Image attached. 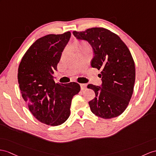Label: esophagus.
I'll return each mask as SVG.
<instances>
[{"label": "esophagus", "mask_w": 156, "mask_h": 156, "mask_svg": "<svg viewBox=\"0 0 156 156\" xmlns=\"http://www.w3.org/2000/svg\"><path fill=\"white\" fill-rule=\"evenodd\" d=\"M81 90H85L87 89V84H80Z\"/></svg>", "instance_id": "1"}]
</instances>
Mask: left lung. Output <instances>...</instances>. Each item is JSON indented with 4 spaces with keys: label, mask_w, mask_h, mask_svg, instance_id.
Segmentation results:
<instances>
[{
    "label": "left lung",
    "mask_w": 156,
    "mask_h": 156,
    "mask_svg": "<svg viewBox=\"0 0 156 156\" xmlns=\"http://www.w3.org/2000/svg\"><path fill=\"white\" fill-rule=\"evenodd\" d=\"M73 34L77 40L88 41L94 54L91 66L101 70V86H87L95 93L89 102L91 112L105 119L120 115L128 107L135 83V64L130 50L119 36L103 28Z\"/></svg>",
    "instance_id": "obj_1"
}]
</instances>
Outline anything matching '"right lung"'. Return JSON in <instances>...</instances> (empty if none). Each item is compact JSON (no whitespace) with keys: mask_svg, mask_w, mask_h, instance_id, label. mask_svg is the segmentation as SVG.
Returning <instances> with one entry per match:
<instances>
[{"mask_svg":"<svg viewBox=\"0 0 156 156\" xmlns=\"http://www.w3.org/2000/svg\"><path fill=\"white\" fill-rule=\"evenodd\" d=\"M71 32L48 34L29 48L18 67V80L22 96L30 111L40 122L59 126L70 115L71 100L81 87L77 83H55L57 70Z\"/></svg>","mask_w":156,"mask_h":156,"instance_id":"right-lung-1","label":"right lung"}]
</instances>
